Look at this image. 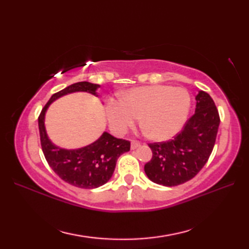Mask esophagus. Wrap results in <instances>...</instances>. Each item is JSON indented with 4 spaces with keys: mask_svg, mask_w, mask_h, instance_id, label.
Segmentation results:
<instances>
[{
    "mask_svg": "<svg viewBox=\"0 0 249 249\" xmlns=\"http://www.w3.org/2000/svg\"><path fill=\"white\" fill-rule=\"evenodd\" d=\"M141 145V143L139 141H137V140H133L131 141V143H130V147H131V150H135V149H137V147H139Z\"/></svg>",
    "mask_w": 249,
    "mask_h": 249,
    "instance_id": "34e87169",
    "label": "esophagus"
}]
</instances>
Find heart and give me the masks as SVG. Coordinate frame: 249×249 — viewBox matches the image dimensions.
<instances>
[{"mask_svg": "<svg viewBox=\"0 0 249 249\" xmlns=\"http://www.w3.org/2000/svg\"><path fill=\"white\" fill-rule=\"evenodd\" d=\"M192 99L186 89L152 86L133 89L124 98H110L106 112L110 127L123 134L141 115V124L152 138L167 140L186 123Z\"/></svg>", "mask_w": 249, "mask_h": 249, "instance_id": "b5f03b06", "label": "heart"}]
</instances>
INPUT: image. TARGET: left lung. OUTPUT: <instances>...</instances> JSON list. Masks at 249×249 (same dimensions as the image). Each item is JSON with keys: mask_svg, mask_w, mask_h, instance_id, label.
<instances>
[{"mask_svg": "<svg viewBox=\"0 0 249 249\" xmlns=\"http://www.w3.org/2000/svg\"><path fill=\"white\" fill-rule=\"evenodd\" d=\"M195 114L172 140L150 143L153 156L144 171L152 182L177 186L192 179L208 161L217 136L219 114L208 93L196 96Z\"/></svg>", "mask_w": 249, "mask_h": 249, "instance_id": "left-lung-1", "label": "left lung"}]
</instances>
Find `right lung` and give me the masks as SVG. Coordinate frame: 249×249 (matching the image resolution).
Masks as SVG:
<instances>
[{
  "label": "right lung",
  "instance_id": "right-lung-1",
  "mask_svg": "<svg viewBox=\"0 0 249 249\" xmlns=\"http://www.w3.org/2000/svg\"><path fill=\"white\" fill-rule=\"evenodd\" d=\"M98 84L87 81L73 83L53 94L38 116L40 144L47 162L63 181L79 188L91 189L102 186L111 178L118 158L130 150L128 140L118 139L105 133L92 144L77 150L55 146L45 129V114L50 104L63 95L73 92H88L96 95Z\"/></svg>",
  "mask_w": 249,
  "mask_h": 249
}]
</instances>
